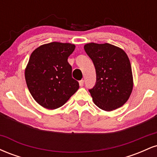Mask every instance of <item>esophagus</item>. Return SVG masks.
Returning <instances> with one entry per match:
<instances>
[{"instance_id": "obj_1", "label": "esophagus", "mask_w": 157, "mask_h": 157, "mask_svg": "<svg viewBox=\"0 0 157 157\" xmlns=\"http://www.w3.org/2000/svg\"><path fill=\"white\" fill-rule=\"evenodd\" d=\"M79 84H80V86H81V87H82V86H83V84H84V80H80L79 81Z\"/></svg>"}]
</instances>
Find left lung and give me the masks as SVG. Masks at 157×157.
Segmentation results:
<instances>
[{
  "instance_id": "8db88e82",
  "label": "left lung",
  "mask_w": 157,
  "mask_h": 157,
  "mask_svg": "<svg viewBox=\"0 0 157 157\" xmlns=\"http://www.w3.org/2000/svg\"><path fill=\"white\" fill-rule=\"evenodd\" d=\"M84 49L96 70V84L89 90L93 102L105 111L120 108L130 97L134 86L128 55L123 49L107 43H89Z\"/></svg>"
}]
</instances>
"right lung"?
<instances>
[{
  "label": "right lung",
  "mask_w": 157,
  "mask_h": 157,
  "mask_svg": "<svg viewBox=\"0 0 157 157\" xmlns=\"http://www.w3.org/2000/svg\"><path fill=\"white\" fill-rule=\"evenodd\" d=\"M75 48L69 43L52 42L41 45L31 54L25 79L34 100L45 109L61 107L79 89L68 62Z\"/></svg>",
  "instance_id": "add662e5"
}]
</instances>
